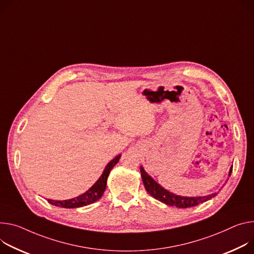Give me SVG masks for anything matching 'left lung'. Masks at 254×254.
Listing matches in <instances>:
<instances>
[{"label": "left lung", "mask_w": 254, "mask_h": 254, "mask_svg": "<svg viewBox=\"0 0 254 254\" xmlns=\"http://www.w3.org/2000/svg\"><path fill=\"white\" fill-rule=\"evenodd\" d=\"M232 168L231 166L229 171V176L232 173ZM141 175H142V180L145 186L146 190L156 199L162 201L168 205L172 206H177V207H190L197 205L199 203H202L206 200H209L216 196L218 193H212L209 195H204V196H196V197H190V196H181V195H176L164 188L160 186L159 183H157L146 171L145 169L141 166Z\"/></svg>", "instance_id": "8db88e82"}]
</instances>
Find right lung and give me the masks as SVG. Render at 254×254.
<instances>
[{
  "mask_svg": "<svg viewBox=\"0 0 254 254\" xmlns=\"http://www.w3.org/2000/svg\"><path fill=\"white\" fill-rule=\"evenodd\" d=\"M121 154L118 155L114 159H112L110 162L106 165L105 169L103 170V173L99 177V179L86 192L83 194L71 198V199H64V200H54V199H48V201L56 206H61V207H65V209H73V207H80L84 206L87 204H91L98 200L105 189H106V182H107V177L110 173V170L117 165V163L120 161Z\"/></svg>",
  "mask_w": 254,
  "mask_h": 254,
  "instance_id": "1",
  "label": "right lung"
}]
</instances>
